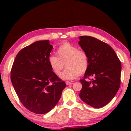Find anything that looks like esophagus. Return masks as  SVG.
Instances as JSON below:
<instances>
[{
  "instance_id": "esophagus-1",
  "label": "esophagus",
  "mask_w": 131,
  "mask_h": 131,
  "mask_svg": "<svg viewBox=\"0 0 131 131\" xmlns=\"http://www.w3.org/2000/svg\"><path fill=\"white\" fill-rule=\"evenodd\" d=\"M66 85H72V84L73 83V82H69V81H67L66 82Z\"/></svg>"
}]
</instances>
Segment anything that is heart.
I'll return each mask as SVG.
<instances>
[{
    "label": "heart",
    "mask_w": 131,
    "mask_h": 131,
    "mask_svg": "<svg viewBox=\"0 0 131 131\" xmlns=\"http://www.w3.org/2000/svg\"><path fill=\"white\" fill-rule=\"evenodd\" d=\"M57 55L48 57V64L53 73L60 75L64 63L66 69L61 74L64 80H72L84 74L89 67V59L85 51L79 50L77 46L69 43H64L57 50Z\"/></svg>",
    "instance_id": "1"
}]
</instances>
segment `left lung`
<instances>
[{"label": "left lung", "mask_w": 131, "mask_h": 131, "mask_svg": "<svg viewBox=\"0 0 131 131\" xmlns=\"http://www.w3.org/2000/svg\"><path fill=\"white\" fill-rule=\"evenodd\" d=\"M79 44L87 53L89 67L80 80L82 85L79 96L83 102L94 108L110 103L121 85V62L113 48L94 37H79ZM94 79L85 80L89 77Z\"/></svg>", "instance_id": "obj_1"}]
</instances>
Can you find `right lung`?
I'll return each instance as SVG.
<instances>
[{
  "label": "right lung",
  "instance_id": "right-lung-1",
  "mask_svg": "<svg viewBox=\"0 0 131 131\" xmlns=\"http://www.w3.org/2000/svg\"><path fill=\"white\" fill-rule=\"evenodd\" d=\"M49 41L40 40L18 53L10 71V80L21 103L30 112L45 114L60 100L66 82L48 64L52 49Z\"/></svg>",
  "mask_w": 131,
  "mask_h": 131
}]
</instances>
